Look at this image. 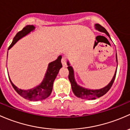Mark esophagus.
<instances>
[{
	"label": "esophagus",
	"instance_id": "1",
	"mask_svg": "<svg viewBox=\"0 0 130 130\" xmlns=\"http://www.w3.org/2000/svg\"><path fill=\"white\" fill-rule=\"evenodd\" d=\"M61 63H62L63 66V67H66V65H67V61H66V59H65V58L63 57L62 58H61Z\"/></svg>",
	"mask_w": 130,
	"mask_h": 130
}]
</instances>
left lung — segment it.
I'll return each instance as SVG.
<instances>
[{
    "label": "left lung",
    "instance_id": "left-lung-1",
    "mask_svg": "<svg viewBox=\"0 0 130 130\" xmlns=\"http://www.w3.org/2000/svg\"><path fill=\"white\" fill-rule=\"evenodd\" d=\"M95 29L98 30L100 32H104L110 39L109 35L107 32V31H106V29L104 27H103V26H101L99 24H95ZM116 62L118 63V59H117V54L116 53ZM67 65H68V70L69 71V79L70 80V84H71L72 86V89L73 94L77 97V98H81V99H95L96 98H100V97L103 96L104 94H106L107 92L109 91V90L111 89V86H112V84H113L114 81H115V77H116V71H117V68H116V70L115 71V75H114L113 77H112V80H111V82L108 84V85L106 86V87H103V88L100 89H89L84 88V87H82V86H80L79 85H78L76 82L75 79L74 77V71H73V69L72 67L70 66V64L69 63V61H67ZM118 67V65H117Z\"/></svg>",
    "mask_w": 130,
    "mask_h": 130
}]
</instances>
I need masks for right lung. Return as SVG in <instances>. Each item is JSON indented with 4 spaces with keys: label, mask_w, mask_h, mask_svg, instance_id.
Instances as JSON below:
<instances>
[{
    "label": "right lung",
    "mask_w": 130,
    "mask_h": 130,
    "mask_svg": "<svg viewBox=\"0 0 130 130\" xmlns=\"http://www.w3.org/2000/svg\"><path fill=\"white\" fill-rule=\"evenodd\" d=\"M35 29V27L33 25H27L21 31L18 32L13 39L10 45L9 46L8 50L16 43V42H18L22 38L28 35L29 32H31V31H32ZM7 55H8V52H7ZM61 59V56L60 55L57 60L48 64V69H47L44 78L39 86H36L34 88L30 89H21L17 87L12 82L11 80L9 77L12 86L21 96L27 100L37 101H41L46 99L52 93V89H53V82L57 77L60 69L62 67Z\"/></svg>",
    "instance_id": "obj_1"
}]
</instances>
